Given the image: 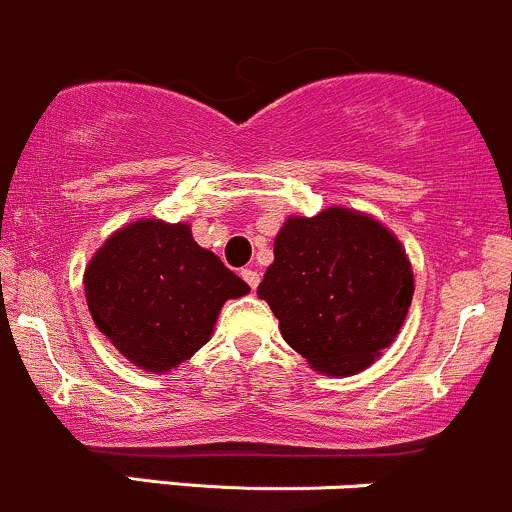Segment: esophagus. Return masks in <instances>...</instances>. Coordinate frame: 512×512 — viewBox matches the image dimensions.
<instances>
[{"instance_id":"obj_1","label":"esophagus","mask_w":512,"mask_h":512,"mask_svg":"<svg viewBox=\"0 0 512 512\" xmlns=\"http://www.w3.org/2000/svg\"><path fill=\"white\" fill-rule=\"evenodd\" d=\"M241 276H244V281L249 283L251 288H256L258 281H261V273H258L256 268H241Z\"/></svg>"}]
</instances>
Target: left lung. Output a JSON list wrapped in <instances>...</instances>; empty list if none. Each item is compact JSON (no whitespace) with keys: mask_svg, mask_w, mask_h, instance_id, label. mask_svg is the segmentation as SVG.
<instances>
[{"mask_svg":"<svg viewBox=\"0 0 512 512\" xmlns=\"http://www.w3.org/2000/svg\"><path fill=\"white\" fill-rule=\"evenodd\" d=\"M281 336L316 371L353 376L406 321L413 273L396 236L371 216L326 209L288 219L258 283Z\"/></svg>","mask_w":512,"mask_h":512,"instance_id":"left-lung-1","label":"left lung"}]
</instances>
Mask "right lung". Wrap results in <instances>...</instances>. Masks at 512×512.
<instances>
[{"label":"right lung","instance_id":"obj_1","mask_svg":"<svg viewBox=\"0 0 512 512\" xmlns=\"http://www.w3.org/2000/svg\"><path fill=\"white\" fill-rule=\"evenodd\" d=\"M84 291L96 328L131 363L166 373L209 341L221 306L251 288L186 224L144 219L96 251Z\"/></svg>","mask_w":512,"mask_h":512}]
</instances>
